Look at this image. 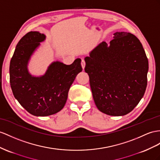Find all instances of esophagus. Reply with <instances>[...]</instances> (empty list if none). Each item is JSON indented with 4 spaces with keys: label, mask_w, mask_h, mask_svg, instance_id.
<instances>
[{
    "label": "esophagus",
    "mask_w": 160,
    "mask_h": 160,
    "mask_svg": "<svg viewBox=\"0 0 160 160\" xmlns=\"http://www.w3.org/2000/svg\"><path fill=\"white\" fill-rule=\"evenodd\" d=\"M81 65H82V68L84 69L85 68V61L84 59L82 60V62H81Z\"/></svg>",
    "instance_id": "34e87169"
}]
</instances>
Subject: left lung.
Wrapping results in <instances>:
<instances>
[{
  "label": "left lung",
  "instance_id": "8db88e82",
  "mask_svg": "<svg viewBox=\"0 0 160 160\" xmlns=\"http://www.w3.org/2000/svg\"><path fill=\"white\" fill-rule=\"evenodd\" d=\"M109 44L99 43L84 61L98 109L109 116L130 113L144 95L148 59L134 35L116 32Z\"/></svg>",
  "mask_w": 160,
  "mask_h": 160
}]
</instances>
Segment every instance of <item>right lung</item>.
Masks as SVG:
<instances>
[{"mask_svg":"<svg viewBox=\"0 0 160 160\" xmlns=\"http://www.w3.org/2000/svg\"><path fill=\"white\" fill-rule=\"evenodd\" d=\"M46 39L39 32H30L16 46L10 62V84L13 95L32 115L48 116L61 111L68 99V91L81 72V59L71 65L53 61L43 75H32L28 70L31 57Z\"/></svg>","mask_w":160,"mask_h":160,"instance_id":"1","label":"right lung"}]
</instances>
